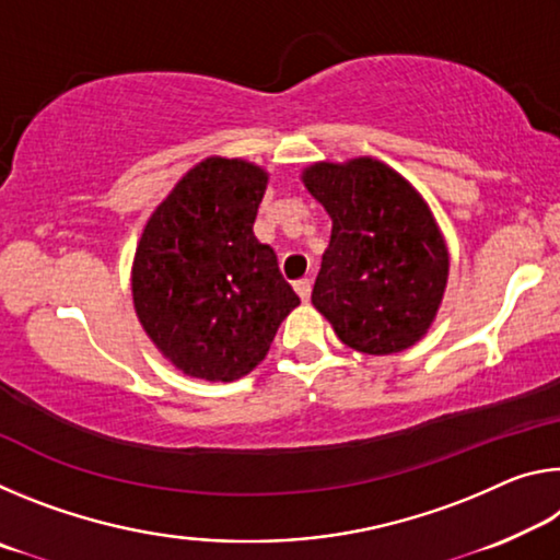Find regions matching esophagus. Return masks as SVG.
<instances>
[{"label": "esophagus", "instance_id": "34e87169", "mask_svg": "<svg viewBox=\"0 0 560 560\" xmlns=\"http://www.w3.org/2000/svg\"><path fill=\"white\" fill-rule=\"evenodd\" d=\"M293 289H296V293L301 296V301H308L311 299V279H301L293 283Z\"/></svg>", "mask_w": 560, "mask_h": 560}]
</instances>
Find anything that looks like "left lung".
Returning <instances> with one entry per match:
<instances>
[{"mask_svg":"<svg viewBox=\"0 0 560 560\" xmlns=\"http://www.w3.org/2000/svg\"><path fill=\"white\" fill-rule=\"evenodd\" d=\"M303 183L334 220L314 306L360 353H400L417 343L438 314L450 271L428 205L371 158L314 165Z\"/></svg>","mask_w":560,"mask_h":560,"instance_id":"left-lung-1","label":"left lung"}]
</instances>
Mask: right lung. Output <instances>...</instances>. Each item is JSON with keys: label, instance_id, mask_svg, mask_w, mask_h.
Segmentation results:
<instances>
[{"label": "right lung", "instance_id": "add662e5", "mask_svg": "<svg viewBox=\"0 0 560 560\" xmlns=\"http://www.w3.org/2000/svg\"><path fill=\"white\" fill-rule=\"evenodd\" d=\"M267 173L207 158L179 179L143 232L132 267L140 324L179 371L234 381L264 360L299 306L277 254L254 236Z\"/></svg>", "mask_w": 560, "mask_h": 560}]
</instances>
